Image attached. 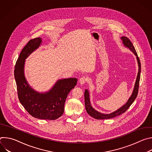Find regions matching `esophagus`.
<instances>
[{
  "instance_id": "obj_1",
  "label": "esophagus",
  "mask_w": 152,
  "mask_h": 152,
  "mask_svg": "<svg viewBox=\"0 0 152 152\" xmlns=\"http://www.w3.org/2000/svg\"><path fill=\"white\" fill-rule=\"evenodd\" d=\"M86 81H87V78H86L85 76H82L79 79V82L83 85L84 84Z\"/></svg>"
}]
</instances>
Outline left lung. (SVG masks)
<instances>
[{"label":"left lung","mask_w":152,"mask_h":152,"mask_svg":"<svg viewBox=\"0 0 152 152\" xmlns=\"http://www.w3.org/2000/svg\"><path fill=\"white\" fill-rule=\"evenodd\" d=\"M121 39H122V42L124 45V47L128 48L131 52L134 53V54L136 56V58L138 62V75L136 79L135 83L134 85V88L133 90V92L131 96V97H129L128 99L127 102L121 107H120L119 109L116 110L115 111L110 113V114H103L97 111H96L95 109L93 107V106L91 104V102L90 99V93L89 91L87 89H86L85 90L84 93V97H85V109L87 113L93 117L94 118L98 119V120H104V119H109V118H112L114 117H115L118 115H120L124 113H125L128 108L130 107L132 103L134 102L135 100L136 97H137L138 93V88H139V83H140V75H141V63L140 59L138 56V55L137 53V52L135 49L134 46H133L132 43L131 41L129 40V38H127L126 37H121Z\"/></svg>","instance_id":"8db88e82"}]
</instances>
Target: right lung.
Returning <instances> with one entry per match:
<instances>
[{"instance_id": "obj_1", "label": "right lung", "mask_w": 152, "mask_h": 152, "mask_svg": "<svg viewBox=\"0 0 152 152\" xmlns=\"http://www.w3.org/2000/svg\"><path fill=\"white\" fill-rule=\"evenodd\" d=\"M40 37L31 39L20 53L14 69L18 99L32 117L41 120H53L64 113V104L70 91L77 79L75 77L59 79L48 91L39 93L32 88L25 76V59L41 45Z\"/></svg>"}]
</instances>
